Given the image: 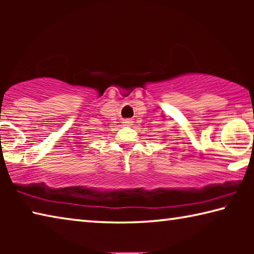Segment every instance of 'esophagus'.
I'll use <instances>...</instances> for the list:
<instances>
[{"instance_id": "1", "label": "esophagus", "mask_w": 254, "mask_h": 254, "mask_svg": "<svg viewBox=\"0 0 254 254\" xmlns=\"http://www.w3.org/2000/svg\"><path fill=\"white\" fill-rule=\"evenodd\" d=\"M123 126H126V127L132 126V121H131V120H124V121H123Z\"/></svg>"}]
</instances>
